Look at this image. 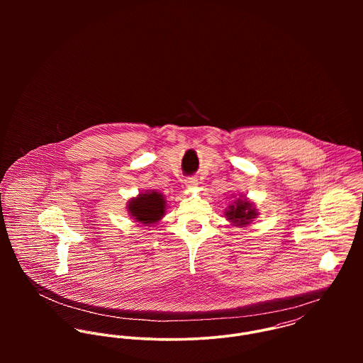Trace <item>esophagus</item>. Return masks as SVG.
<instances>
[{
  "label": "esophagus",
  "mask_w": 363,
  "mask_h": 363,
  "mask_svg": "<svg viewBox=\"0 0 363 363\" xmlns=\"http://www.w3.org/2000/svg\"><path fill=\"white\" fill-rule=\"evenodd\" d=\"M186 186H187L189 189L197 187V186H199V180H197V179H194V177H190V179H187V180H186Z\"/></svg>",
  "instance_id": "esophagus-1"
}]
</instances>
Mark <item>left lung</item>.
Wrapping results in <instances>:
<instances>
[{
    "label": "left lung",
    "instance_id": "1",
    "mask_svg": "<svg viewBox=\"0 0 363 363\" xmlns=\"http://www.w3.org/2000/svg\"><path fill=\"white\" fill-rule=\"evenodd\" d=\"M225 215L230 222L235 223V226H246L257 216V209L246 199H238V201H235V206H229Z\"/></svg>",
    "mask_w": 363,
    "mask_h": 363
}]
</instances>
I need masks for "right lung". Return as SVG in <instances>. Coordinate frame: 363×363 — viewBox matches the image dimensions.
I'll use <instances>...</instances> for the list:
<instances>
[{
  "label": "right lung",
  "mask_w": 363,
  "mask_h": 363,
  "mask_svg": "<svg viewBox=\"0 0 363 363\" xmlns=\"http://www.w3.org/2000/svg\"><path fill=\"white\" fill-rule=\"evenodd\" d=\"M166 201L160 193L147 191V194H140L137 199L130 200L128 211L137 222L151 225L156 223L164 215Z\"/></svg>",
  "instance_id": "obj_1"
}]
</instances>
